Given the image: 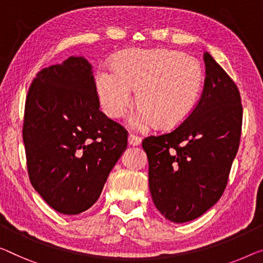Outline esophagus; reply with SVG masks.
Instances as JSON below:
<instances>
[{"instance_id":"esophagus-1","label":"esophagus","mask_w":263,"mask_h":263,"mask_svg":"<svg viewBox=\"0 0 263 263\" xmlns=\"http://www.w3.org/2000/svg\"><path fill=\"white\" fill-rule=\"evenodd\" d=\"M128 145H131V146H138V145L142 144V138H139V137H137L135 135H130L128 136Z\"/></svg>"}]
</instances>
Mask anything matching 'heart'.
Instances as JSON below:
<instances>
[{
	"label": "heart",
	"instance_id": "obj_1",
	"mask_svg": "<svg viewBox=\"0 0 263 263\" xmlns=\"http://www.w3.org/2000/svg\"><path fill=\"white\" fill-rule=\"evenodd\" d=\"M203 70L190 55L170 49L132 50L119 55L115 69L96 74V89L104 112L119 118L131 105L137 91L139 108L130 118L137 130L157 121L175 126L194 112L203 87Z\"/></svg>",
	"mask_w": 263,
	"mask_h": 263
}]
</instances>
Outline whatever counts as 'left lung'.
<instances>
[{"mask_svg":"<svg viewBox=\"0 0 263 263\" xmlns=\"http://www.w3.org/2000/svg\"><path fill=\"white\" fill-rule=\"evenodd\" d=\"M204 62V87L194 112L174 131L143 140L152 201L175 223L193 221L221 198L240 145L237 86L209 53Z\"/></svg>","mask_w":263,"mask_h":263,"instance_id":"left-lung-1","label":"left lung"}]
</instances>
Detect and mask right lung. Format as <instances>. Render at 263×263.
<instances>
[{
	"instance_id": "1",
	"label": "right lung",
	"mask_w": 263,
	"mask_h": 263,
	"mask_svg": "<svg viewBox=\"0 0 263 263\" xmlns=\"http://www.w3.org/2000/svg\"><path fill=\"white\" fill-rule=\"evenodd\" d=\"M99 107L93 67L84 57L42 68L30 84L23 123L29 178L61 214L89 209L127 147L126 130Z\"/></svg>"
}]
</instances>
